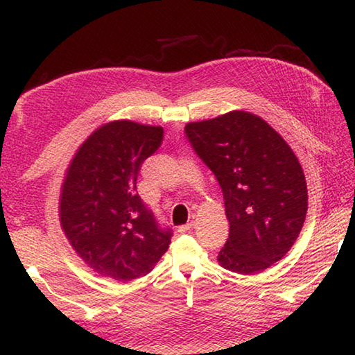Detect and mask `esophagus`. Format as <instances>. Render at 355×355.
<instances>
[{
    "label": "esophagus",
    "mask_w": 355,
    "mask_h": 355,
    "mask_svg": "<svg viewBox=\"0 0 355 355\" xmlns=\"http://www.w3.org/2000/svg\"><path fill=\"white\" fill-rule=\"evenodd\" d=\"M194 225H196V222H194V220H192V222H188V224H184V225H182V227H178V232H180V233H186V232H189L191 228L194 227Z\"/></svg>",
    "instance_id": "obj_1"
}]
</instances>
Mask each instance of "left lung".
<instances>
[{"label": "left lung", "mask_w": 355, "mask_h": 355, "mask_svg": "<svg viewBox=\"0 0 355 355\" xmlns=\"http://www.w3.org/2000/svg\"><path fill=\"white\" fill-rule=\"evenodd\" d=\"M186 136L218 178L230 225L218 261L252 275L282 260L307 214V183L297 156L266 120L248 111L189 122Z\"/></svg>", "instance_id": "1"}]
</instances>
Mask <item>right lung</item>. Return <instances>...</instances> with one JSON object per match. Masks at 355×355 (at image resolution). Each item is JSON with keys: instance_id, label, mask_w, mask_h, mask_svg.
I'll use <instances>...</instances> for the list:
<instances>
[{"instance_id": "add662e5", "label": "right lung", "mask_w": 355, "mask_h": 355, "mask_svg": "<svg viewBox=\"0 0 355 355\" xmlns=\"http://www.w3.org/2000/svg\"><path fill=\"white\" fill-rule=\"evenodd\" d=\"M161 141V127L112 120L81 144L65 172L61 228L76 255L103 277H142L169 249L172 230L161 228L136 194L141 164Z\"/></svg>"}]
</instances>
